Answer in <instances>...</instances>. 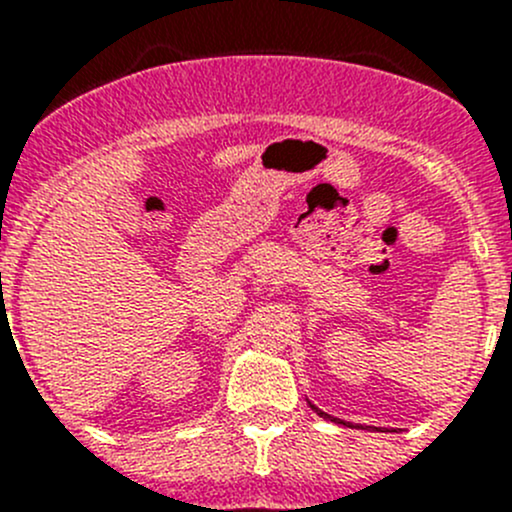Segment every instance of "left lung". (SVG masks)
<instances>
[{
    "instance_id": "left-lung-1",
    "label": "left lung",
    "mask_w": 512,
    "mask_h": 512,
    "mask_svg": "<svg viewBox=\"0 0 512 512\" xmlns=\"http://www.w3.org/2000/svg\"><path fill=\"white\" fill-rule=\"evenodd\" d=\"M309 406H312V404H309ZM312 409H314V411H317V414H319V416L329 418V421H337V423H344V421H339V418H332V416H327V414H324V411H319V409H317V406H312Z\"/></svg>"
}]
</instances>
